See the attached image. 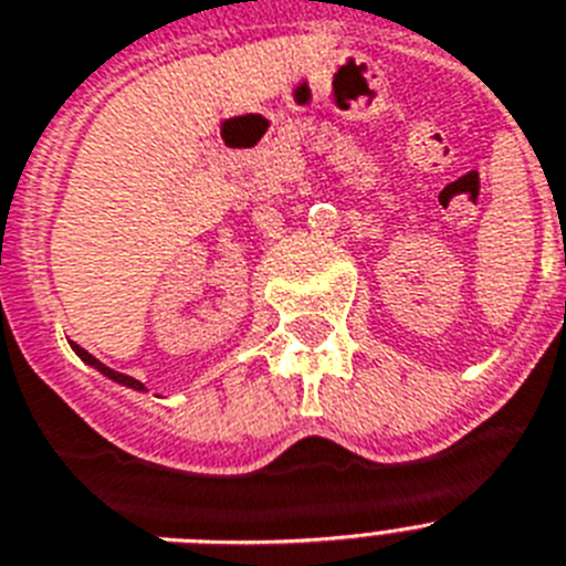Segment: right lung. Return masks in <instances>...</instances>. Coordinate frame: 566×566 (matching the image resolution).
Returning <instances> with one entry per match:
<instances>
[{
  "label": "right lung",
  "instance_id": "obj_1",
  "mask_svg": "<svg viewBox=\"0 0 566 566\" xmlns=\"http://www.w3.org/2000/svg\"><path fill=\"white\" fill-rule=\"evenodd\" d=\"M71 345V350H74V354L80 356V359H83L85 365H92L94 371H99L103 374V377H108L112 379V382H117V386H126V388H132V391H146V386L144 382H140V379H135V377H129V374H120V371H114V368H108V365H103L97 359V356H92L88 354V350L85 348H80L77 342H69Z\"/></svg>",
  "mask_w": 566,
  "mask_h": 566
}]
</instances>
